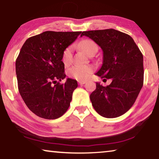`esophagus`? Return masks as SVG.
Here are the masks:
<instances>
[{"mask_svg":"<svg viewBox=\"0 0 159 159\" xmlns=\"http://www.w3.org/2000/svg\"><path fill=\"white\" fill-rule=\"evenodd\" d=\"M78 83H79V84H80V85H83V84H86V81H85V80H79V81H78Z\"/></svg>","mask_w":159,"mask_h":159,"instance_id":"obj_1","label":"esophagus"}]
</instances>
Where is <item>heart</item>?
I'll return each mask as SVG.
<instances>
[{
  "label": "heart",
  "instance_id": "b5f03b06",
  "mask_svg": "<svg viewBox=\"0 0 159 159\" xmlns=\"http://www.w3.org/2000/svg\"><path fill=\"white\" fill-rule=\"evenodd\" d=\"M78 47L84 53L88 55H91L97 52L98 46L91 39H83L78 44ZM73 57V47H68L63 51L62 56V62L65 66H68L71 62ZM94 70V68L90 65L79 66L75 65L69 69L68 75L73 79L79 80H84L89 79L91 75Z\"/></svg>",
  "mask_w": 159,
  "mask_h": 159
}]
</instances>
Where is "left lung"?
<instances>
[{
  "instance_id": "obj_1",
  "label": "left lung",
  "mask_w": 159,
  "mask_h": 159,
  "mask_svg": "<svg viewBox=\"0 0 159 159\" xmlns=\"http://www.w3.org/2000/svg\"><path fill=\"white\" fill-rule=\"evenodd\" d=\"M103 51L101 68L95 75L111 79L109 86L97 83L90 95L93 108L104 117L115 118L127 112L143 84V57L130 36L109 29L83 32Z\"/></svg>"
}]
</instances>
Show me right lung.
<instances>
[{
	"label": "right lung",
	"instance_id": "right-lung-1",
	"mask_svg": "<svg viewBox=\"0 0 159 159\" xmlns=\"http://www.w3.org/2000/svg\"><path fill=\"white\" fill-rule=\"evenodd\" d=\"M80 33L47 31L30 37L22 46L16 60L18 88L26 106L38 117L55 120L68 110L77 80L57 81L66 76L63 51Z\"/></svg>",
	"mask_w": 159,
	"mask_h": 159
}]
</instances>
